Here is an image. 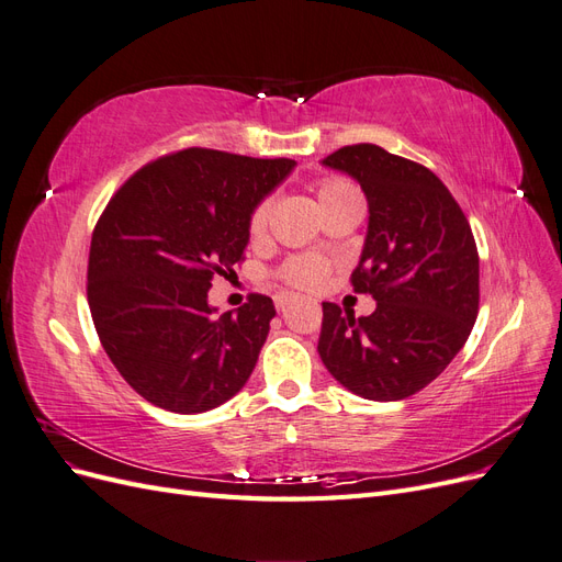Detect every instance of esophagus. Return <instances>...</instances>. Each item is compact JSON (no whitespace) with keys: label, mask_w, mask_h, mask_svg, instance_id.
I'll return each mask as SVG.
<instances>
[{"label":"esophagus","mask_w":562,"mask_h":562,"mask_svg":"<svg viewBox=\"0 0 562 562\" xmlns=\"http://www.w3.org/2000/svg\"><path fill=\"white\" fill-rule=\"evenodd\" d=\"M291 300H293V297L288 295V293H279V295L274 297V302H277V310H279V312H283V310L288 307V304H291Z\"/></svg>","instance_id":"obj_1"}]
</instances>
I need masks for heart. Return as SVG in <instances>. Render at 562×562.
<instances>
[{"label":"heart","mask_w":562,"mask_h":562,"mask_svg":"<svg viewBox=\"0 0 562 562\" xmlns=\"http://www.w3.org/2000/svg\"><path fill=\"white\" fill-rule=\"evenodd\" d=\"M316 196H318L321 209L326 211L328 206H333V203L342 201L347 196H359V190H356V187L345 178L328 176L316 182ZM269 215H271V199L265 196L262 201L255 203V209L250 211V217H248L250 239H262L269 225ZM328 274H330V265L328 260L318 258V255H293V258H288L277 269L279 281L295 288V291H316V288L326 283Z\"/></svg>","instance_id":"heart-1"}]
</instances>
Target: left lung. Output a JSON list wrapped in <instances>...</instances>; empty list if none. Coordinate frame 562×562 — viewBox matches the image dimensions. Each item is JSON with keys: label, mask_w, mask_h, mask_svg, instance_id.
I'll return each mask as SVG.
<instances>
[{"label": "left lung", "mask_w": 562, "mask_h": 562, "mask_svg": "<svg viewBox=\"0 0 562 562\" xmlns=\"http://www.w3.org/2000/svg\"><path fill=\"white\" fill-rule=\"evenodd\" d=\"M323 164L366 192L370 223L351 285L375 297L378 310L356 318L323 302L321 361L363 398H407L448 368L479 316L471 225L436 173L380 145L339 147Z\"/></svg>", "instance_id": "obj_1"}]
</instances>
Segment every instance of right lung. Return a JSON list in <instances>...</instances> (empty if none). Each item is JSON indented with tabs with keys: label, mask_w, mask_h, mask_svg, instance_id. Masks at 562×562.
I'll list each match as a JSON object with an SVG mask.
<instances>
[{
	"label": "right lung",
	"mask_w": 562,
	"mask_h": 562,
	"mask_svg": "<svg viewBox=\"0 0 562 562\" xmlns=\"http://www.w3.org/2000/svg\"><path fill=\"white\" fill-rule=\"evenodd\" d=\"M291 159L187 147L138 168L98 217L87 271L93 326L133 391L164 411L223 405L258 363L274 302L215 316L209 288L244 262L248 217Z\"/></svg>",
	"instance_id": "1"
}]
</instances>
